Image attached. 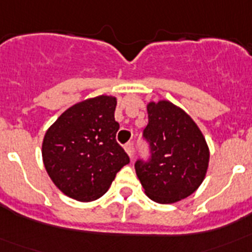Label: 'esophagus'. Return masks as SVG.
Instances as JSON below:
<instances>
[{
    "instance_id": "esophagus-1",
    "label": "esophagus",
    "mask_w": 252,
    "mask_h": 252,
    "mask_svg": "<svg viewBox=\"0 0 252 252\" xmlns=\"http://www.w3.org/2000/svg\"><path fill=\"white\" fill-rule=\"evenodd\" d=\"M125 151H126L128 157L132 159V158H133V148H132V144H131V142H127V144L125 145Z\"/></svg>"
}]
</instances>
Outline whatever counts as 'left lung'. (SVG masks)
<instances>
[{"mask_svg": "<svg viewBox=\"0 0 252 252\" xmlns=\"http://www.w3.org/2000/svg\"><path fill=\"white\" fill-rule=\"evenodd\" d=\"M146 110L144 136L150 144L151 159L136 161V175L151 201L175 203L193 194L204 180L209 148L194 120L180 107L160 99L149 102Z\"/></svg>", "mask_w": 252, "mask_h": 252, "instance_id": "8db88e82", "label": "left lung"}]
</instances>
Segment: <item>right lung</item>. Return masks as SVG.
<instances>
[{
    "mask_svg": "<svg viewBox=\"0 0 252 252\" xmlns=\"http://www.w3.org/2000/svg\"><path fill=\"white\" fill-rule=\"evenodd\" d=\"M117 98L97 95L73 104L46 130L43 162L53 183L79 202L101 198L117 171L130 162L116 141Z\"/></svg>",
    "mask_w": 252,
    "mask_h": 252,
    "instance_id": "obj_1",
    "label": "right lung"
}]
</instances>
